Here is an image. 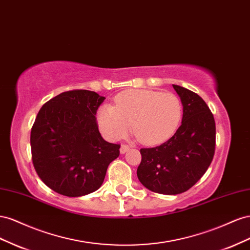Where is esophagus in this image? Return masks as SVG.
Returning <instances> with one entry per match:
<instances>
[{"mask_svg":"<svg viewBox=\"0 0 250 250\" xmlns=\"http://www.w3.org/2000/svg\"><path fill=\"white\" fill-rule=\"evenodd\" d=\"M129 148H130V146H126V145H121V146H120V153H121V154H125V153H126L127 151H129Z\"/></svg>","mask_w":250,"mask_h":250,"instance_id":"34e87169","label":"esophagus"}]
</instances>
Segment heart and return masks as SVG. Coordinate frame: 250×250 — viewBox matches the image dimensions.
<instances>
[{
	"mask_svg": "<svg viewBox=\"0 0 250 250\" xmlns=\"http://www.w3.org/2000/svg\"><path fill=\"white\" fill-rule=\"evenodd\" d=\"M182 119V104L170 92L130 90L117 95L115 106L105 104L97 113L98 126L110 140L133 133L145 145H157L175 134Z\"/></svg>",
	"mask_w": 250,
	"mask_h": 250,
	"instance_id": "b5f03b06",
	"label": "heart"
}]
</instances>
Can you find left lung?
<instances>
[{
    "label": "left lung",
    "instance_id": "8db88e82",
    "mask_svg": "<svg viewBox=\"0 0 250 250\" xmlns=\"http://www.w3.org/2000/svg\"><path fill=\"white\" fill-rule=\"evenodd\" d=\"M183 105L181 125L165 144L140 149L137 177L147 189L177 195L195 185L215 155L216 124L203 99L188 89L173 84Z\"/></svg>",
    "mask_w": 250,
    "mask_h": 250
}]
</instances>
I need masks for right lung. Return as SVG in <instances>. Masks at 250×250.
<instances>
[{"label":"right lung","instance_id":"1","mask_svg":"<svg viewBox=\"0 0 250 250\" xmlns=\"http://www.w3.org/2000/svg\"><path fill=\"white\" fill-rule=\"evenodd\" d=\"M104 97L89 90L62 92L42 106L31 129L35 170L48 188L67 197L91 194L102 187L119 145L98 131L96 112Z\"/></svg>","mask_w":250,"mask_h":250}]
</instances>
